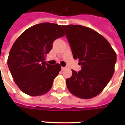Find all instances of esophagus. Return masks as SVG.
<instances>
[{"label":"esophagus","mask_w":125,"mask_h":125,"mask_svg":"<svg viewBox=\"0 0 125 125\" xmlns=\"http://www.w3.org/2000/svg\"><path fill=\"white\" fill-rule=\"evenodd\" d=\"M65 69H66V67H62V71L65 70Z\"/></svg>","instance_id":"esophagus-1"}]
</instances>
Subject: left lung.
Masks as SVG:
<instances>
[{"label":"left lung","mask_w":125,"mask_h":125,"mask_svg":"<svg viewBox=\"0 0 125 125\" xmlns=\"http://www.w3.org/2000/svg\"><path fill=\"white\" fill-rule=\"evenodd\" d=\"M73 58L81 71L72 70L66 80L69 91L83 99H91L103 91L112 77L116 53L109 42L95 30L81 25H63Z\"/></svg>","instance_id":"1"}]
</instances>
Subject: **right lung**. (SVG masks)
I'll return each instance as SVG.
<instances>
[{
    "instance_id": "right-lung-1",
    "label": "right lung",
    "mask_w": 125,
    "mask_h": 125,
    "mask_svg": "<svg viewBox=\"0 0 125 125\" xmlns=\"http://www.w3.org/2000/svg\"><path fill=\"white\" fill-rule=\"evenodd\" d=\"M65 36L61 25L43 22L22 32L12 45L8 65L19 88L30 96H40L51 89L61 66L45 62L57 38Z\"/></svg>"
}]
</instances>
